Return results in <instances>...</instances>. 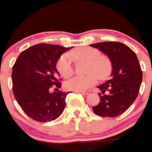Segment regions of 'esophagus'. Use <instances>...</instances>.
I'll use <instances>...</instances> for the list:
<instances>
[{"label":"esophagus","mask_w":152,"mask_h":152,"mask_svg":"<svg viewBox=\"0 0 152 152\" xmlns=\"http://www.w3.org/2000/svg\"><path fill=\"white\" fill-rule=\"evenodd\" d=\"M79 93H80V94H83V95H88L89 94V92L86 91H79Z\"/></svg>","instance_id":"34e87169"}]
</instances>
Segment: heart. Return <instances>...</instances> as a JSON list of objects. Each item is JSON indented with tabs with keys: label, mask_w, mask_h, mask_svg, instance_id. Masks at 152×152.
I'll use <instances>...</instances> for the list:
<instances>
[{
	"label": "heart",
	"mask_w": 152,
	"mask_h": 152,
	"mask_svg": "<svg viewBox=\"0 0 152 152\" xmlns=\"http://www.w3.org/2000/svg\"><path fill=\"white\" fill-rule=\"evenodd\" d=\"M71 57L77 61L88 62L87 73L85 76H76L65 83L66 89L74 91H84L98 82L99 79H105L110 75L112 63L110 59L100 55L97 49L91 47H81L69 53L63 54L58 58L56 68L58 73L65 79L71 77L73 74V68Z\"/></svg>",
	"instance_id": "b5f03b06"
}]
</instances>
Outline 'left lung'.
Listing matches in <instances>:
<instances>
[{
	"label": "left lung",
	"mask_w": 152,
	"mask_h": 152,
	"mask_svg": "<svg viewBox=\"0 0 152 152\" xmlns=\"http://www.w3.org/2000/svg\"><path fill=\"white\" fill-rule=\"evenodd\" d=\"M90 46L105 54L113 66L111 79L97 86L101 91L100 101L92 110L101 117L115 118L125 113L136 100L142 81L141 66L136 53L121 42H102Z\"/></svg>",
	"instance_id": "1"
}]
</instances>
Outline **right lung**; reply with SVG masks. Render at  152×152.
Returning <instances> with one entry per match:
<instances>
[{
	"label": "right lung",
	"instance_id": "1",
	"mask_svg": "<svg viewBox=\"0 0 152 152\" xmlns=\"http://www.w3.org/2000/svg\"><path fill=\"white\" fill-rule=\"evenodd\" d=\"M71 48L37 44L21 52L12 69L13 92L21 109L38 122L54 121L62 114L69 92L61 87L56 69L58 58Z\"/></svg>",
	"mask_w": 152,
	"mask_h": 152
}]
</instances>
